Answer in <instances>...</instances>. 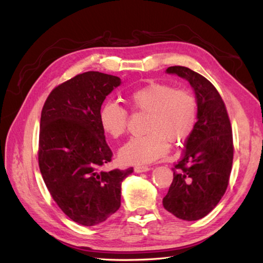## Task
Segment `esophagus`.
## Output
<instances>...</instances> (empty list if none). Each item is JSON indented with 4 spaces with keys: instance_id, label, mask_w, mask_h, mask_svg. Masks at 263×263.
I'll use <instances>...</instances> for the list:
<instances>
[{
    "instance_id": "esophagus-1",
    "label": "esophagus",
    "mask_w": 263,
    "mask_h": 263,
    "mask_svg": "<svg viewBox=\"0 0 263 263\" xmlns=\"http://www.w3.org/2000/svg\"><path fill=\"white\" fill-rule=\"evenodd\" d=\"M150 170L149 166H146V165H138L135 167V171L137 173H144V172H148Z\"/></svg>"
}]
</instances>
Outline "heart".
<instances>
[{
  "label": "heart",
  "instance_id": "heart-1",
  "mask_svg": "<svg viewBox=\"0 0 263 263\" xmlns=\"http://www.w3.org/2000/svg\"><path fill=\"white\" fill-rule=\"evenodd\" d=\"M127 100L133 109L148 113V117L146 135L131 138L120 150V157L126 164L153 163L167 152L168 141H186L197 125L198 103L186 89L152 82L133 90ZM127 122V109L115 102L105 103L99 110L100 126L110 137L124 135Z\"/></svg>",
  "mask_w": 263,
  "mask_h": 263
}]
</instances>
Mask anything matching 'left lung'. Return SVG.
<instances>
[{
  "label": "left lung",
  "instance_id": "8db88e82",
  "mask_svg": "<svg viewBox=\"0 0 263 263\" xmlns=\"http://www.w3.org/2000/svg\"><path fill=\"white\" fill-rule=\"evenodd\" d=\"M167 73L186 79L194 89L198 121L173 168V182L164 208L183 220H198L219 202L230 183L234 144L224 100L216 87L185 66H170Z\"/></svg>",
  "mask_w": 263,
  "mask_h": 263
}]
</instances>
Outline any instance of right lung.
<instances>
[{
  "label": "right lung",
  "mask_w": 263,
  "mask_h": 263,
  "mask_svg": "<svg viewBox=\"0 0 263 263\" xmlns=\"http://www.w3.org/2000/svg\"><path fill=\"white\" fill-rule=\"evenodd\" d=\"M119 77L89 71L55 87L43 106L38 164L52 198L83 226L104 222L121 205V183L133 167L104 172L113 157L99 123Z\"/></svg>",
  "instance_id": "obj_1"
}]
</instances>
